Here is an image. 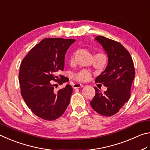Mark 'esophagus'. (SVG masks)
<instances>
[{"label":"esophagus","mask_w":150,"mask_h":150,"mask_svg":"<svg viewBox=\"0 0 150 150\" xmlns=\"http://www.w3.org/2000/svg\"><path fill=\"white\" fill-rule=\"evenodd\" d=\"M83 87V85L81 84V83H75L73 85V88L74 89H77V88H81Z\"/></svg>","instance_id":"1"}]
</instances>
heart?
Returning a JSON list of instances; mask_svg holds the SVG:
<instances>
[{
  "mask_svg": "<svg viewBox=\"0 0 150 150\" xmlns=\"http://www.w3.org/2000/svg\"><path fill=\"white\" fill-rule=\"evenodd\" d=\"M70 62L72 63L74 62V56H72L70 59ZM90 76V73L88 71L83 70L81 72H78L77 74H75L74 75V78L75 80L81 81V82H83V81L87 80Z\"/></svg>",
  "mask_w": 150,
  "mask_h": 150,
  "instance_id": "b5f03b06",
  "label": "heart"
}]
</instances>
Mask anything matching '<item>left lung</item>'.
<instances>
[{"label": "left lung", "mask_w": 150, "mask_h": 150, "mask_svg": "<svg viewBox=\"0 0 150 150\" xmlns=\"http://www.w3.org/2000/svg\"><path fill=\"white\" fill-rule=\"evenodd\" d=\"M106 52L108 63L96 82L107 87L102 93L96 87V96L90 101L94 111L103 116L110 117L124 106L130 96V89L135 76L132 57L127 49L119 42L103 36L94 39Z\"/></svg>", "instance_id": "8db88e82"}]
</instances>
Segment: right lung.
I'll use <instances>...</instances> for the list:
<instances>
[{"label": "right lung", "instance_id": "1", "mask_svg": "<svg viewBox=\"0 0 150 150\" xmlns=\"http://www.w3.org/2000/svg\"><path fill=\"white\" fill-rule=\"evenodd\" d=\"M75 39H44L22 60L19 73L21 94L31 111L41 119L54 120L64 113L70 103L72 87L67 84L57 93L53 81L62 83L67 78L58 74L64 70L65 54Z\"/></svg>", "mask_w": 150, "mask_h": 150}]
</instances>
